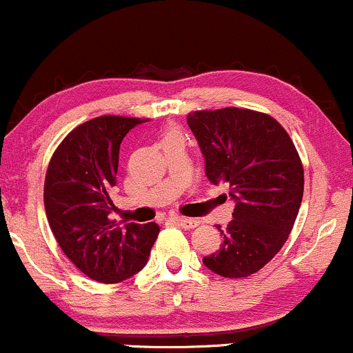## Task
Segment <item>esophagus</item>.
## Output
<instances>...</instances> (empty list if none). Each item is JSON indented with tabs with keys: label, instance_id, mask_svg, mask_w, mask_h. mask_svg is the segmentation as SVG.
<instances>
[{
	"label": "esophagus",
	"instance_id": "1",
	"mask_svg": "<svg viewBox=\"0 0 353 353\" xmlns=\"http://www.w3.org/2000/svg\"><path fill=\"white\" fill-rule=\"evenodd\" d=\"M172 221L176 222V224H179L181 228H184V229H194V228H197V225H199V221H196V219H189V217L176 216V217H172Z\"/></svg>",
	"mask_w": 353,
	"mask_h": 353
}]
</instances>
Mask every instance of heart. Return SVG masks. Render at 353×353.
<instances>
[{
	"label": "heart",
	"mask_w": 353,
	"mask_h": 353,
	"mask_svg": "<svg viewBox=\"0 0 353 353\" xmlns=\"http://www.w3.org/2000/svg\"><path fill=\"white\" fill-rule=\"evenodd\" d=\"M176 137H182L179 129H169L164 134V139H176Z\"/></svg>",
	"instance_id": "b5f03b06"
}]
</instances>
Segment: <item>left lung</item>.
I'll return each mask as SVG.
<instances>
[{
	"label": "left lung",
	"instance_id": "8db88e82",
	"mask_svg": "<svg viewBox=\"0 0 353 353\" xmlns=\"http://www.w3.org/2000/svg\"><path fill=\"white\" fill-rule=\"evenodd\" d=\"M188 124L208 179L228 184L236 201L228 228L217 225L221 247L202 262L222 277H249L272 261L294 228L303 196L301 157L285 129L252 109L189 112Z\"/></svg>",
	"mask_w": 353,
	"mask_h": 353
}]
</instances>
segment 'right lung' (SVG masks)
<instances>
[{
    "instance_id": "obj_1",
    "label": "right lung",
    "mask_w": 353,
    "mask_h": 353,
    "mask_svg": "<svg viewBox=\"0 0 353 353\" xmlns=\"http://www.w3.org/2000/svg\"><path fill=\"white\" fill-rule=\"evenodd\" d=\"M139 117L99 116L79 124L52 154L44 179V209L56 241L84 275L117 283L139 272L159 234L156 222L109 219L124 136Z\"/></svg>"
}]
</instances>
